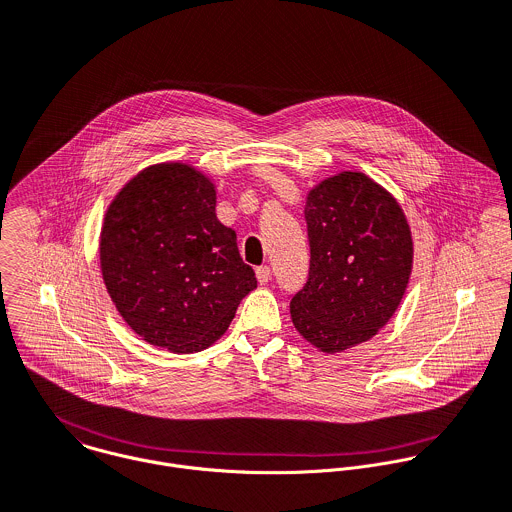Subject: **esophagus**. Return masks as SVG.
<instances>
[{
    "mask_svg": "<svg viewBox=\"0 0 512 512\" xmlns=\"http://www.w3.org/2000/svg\"><path fill=\"white\" fill-rule=\"evenodd\" d=\"M256 278H258V282H260V284H266V282L272 278L270 268H268V266H260V268H256Z\"/></svg>",
    "mask_w": 512,
    "mask_h": 512,
    "instance_id": "1",
    "label": "esophagus"
}]
</instances>
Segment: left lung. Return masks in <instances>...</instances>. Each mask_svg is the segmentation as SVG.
I'll use <instances>...</instances> for the list:
<instances>
[{
  "mask_svg": "<svg viewBox=\"0 0 512 512\" xmlns=\"http://www.w3.org/2000/svg\"><path fill=\"white\" fill-rule=\"evenodd\" d=\"M310 276L292 296L296 330L324 353L371 340L395 314L413 268L399 202L373 178L343 171L308 192Z\"/></svg>",
  "mask_w": 512,
  "mask_h": 512,
  "instance_id": "obj_1",
  "label": "left lung"
}]
</instances>
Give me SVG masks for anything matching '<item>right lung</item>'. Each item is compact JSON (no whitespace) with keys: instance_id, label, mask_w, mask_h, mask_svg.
Masks as SVG:
<instances>
[{"instance_id":"1","label":"right lung","mask_w":512,"mask_h":512,"mask_svg":"<svg viewBox=\"0 0 512 512\" xmlns=\"http://www.w3.org/2000/svg\"><path fill=\"white\" fill-rule=\"evenodd\" d=\"M99 258L129 328L174 353L212 345L256 288L236 232L216 218V186L184 163L147 167L119 190L105 212Z\"/></svg>"}]
</instances>
